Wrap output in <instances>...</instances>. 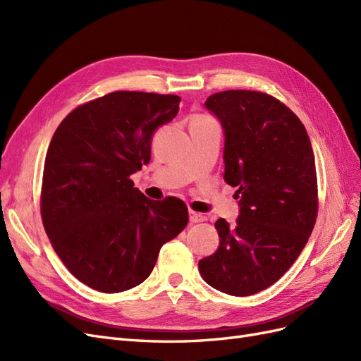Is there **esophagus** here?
Instances as JSON below:
<instances>
[{
  "mask_svg": "<svg viewBox=\"0 0 361 361\" xmlns=\"http://www.w3.org/2000/svg\"><path fill=\"white\" fill-rule=\"evenodd\" d=\"M190 221L191 223H202V221H204V215L195 212V211H190Z\"/></svg>",
  "mask_w": 361,
  "mask_h": 361,
  "instance_id": "esophagus-1",
  "label": "esophagus"
}]
</instances>
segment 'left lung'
Wrapping results in <instances>:
<instances>
[{"mask_svg":"<svg viewBox=\"0 0 361 361\" xmlns=\"http://www.w3.org/2000/svg\"><path fill=\"white\" fill-rule=\"evenodd\" d=\"M224 128V179L241 214L215 223L220 247L199 262L214 289L248 297L285 274L318 216V179L301 120L268 93L226 90L204 102Z\"/></svg>","mask_w":361,"mask_h":361,"instance_id":"1","label":"left lung"}]
</instances>
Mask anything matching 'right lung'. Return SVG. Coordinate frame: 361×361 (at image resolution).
<instances>
[{
	"mask_svg": "<svg viewBox=\"0 0 361 361\" xmlns=\"http://www.w3.org/2000/svg\"><path fill=\"white\" fill-rule=\"evenodd\" d=\"M179 102L176 94L113 92L76 106L52 135L43 227L64 267L94 290L138 286L161 247L188 224L182 200H150L129 179L150 161L152 135L176 117Z\"/></svg>",
	"mask_w": 361,
	"mask_h": 361,
	"instance_id": "right-lung-1",
	"label": "right lung"
}]
</instances>
